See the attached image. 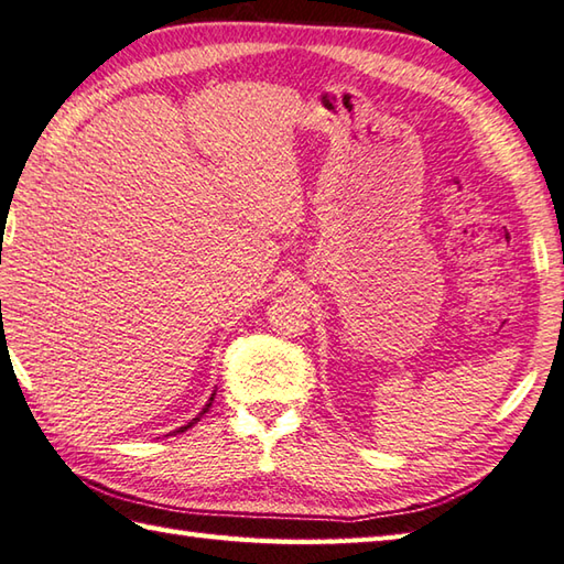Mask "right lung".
<instances>
[{"instance_id": "obj_1", "label": "right lung", "mask_w": 564, "mask_h": 564, "mask_svg": "<svg viewBox=\"0 0 564 564\" xmlns=\"http://www.w3.org/2000/svg\"><path fill=\"white\" fill-rule=\"evenodd\" d=\"M213 398H215V392H213ZM213 398L208 400V404H206V406H203V412H200V414H198L196 419H191V422H188L186 426H182V429H176V431H174V434H184V431H186V429H191V426H194L196 422H200V416H203V414H206V412L210 410V404H213Z\"/></svg>"}]
</instances>
